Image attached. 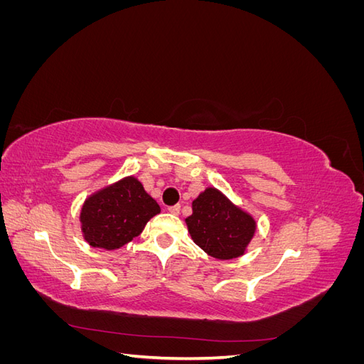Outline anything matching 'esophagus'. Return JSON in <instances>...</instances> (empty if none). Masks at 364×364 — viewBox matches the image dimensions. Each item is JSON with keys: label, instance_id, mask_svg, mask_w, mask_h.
I'll return each instance as SVG.
<instances>
[{"label": "esophagus", "instance_id": "34e87169", "mask_svg": "<svg viewBox=\"0 0 364 364\" xmlns=\"http://www.w3.org/2000/svg\"><path fill=\"white\" fill-rule=\"evenodd\" d=\"M181 211V205H174V206H168V213L173 215H178Z\"/></svg>", "mask_w": 364, "mask_h": 364}]
</instances>
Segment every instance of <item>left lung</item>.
Returning a JSON list of instances; mask_svg holds the SVG:
<instances>
[{
    "instance_id": "8db88e82",
    "label": "left lung",
    "mask_w": 364,
    "mask_h": 364,
    "mask_svg": "<svg viewBox=\"0 0 364 364\" xmlns=\"http://www.w3.org/2000/svg\"><path fill=\"white\" fill-rule=\"evenodd\" d=\"M193 214L185 218L194 243L215 259L245 255L257 232V220L214 186L193 200Z\"/></svg>"
}]
</instances>
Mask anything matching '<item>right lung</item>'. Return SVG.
<instances>
[{"instance_id": "1", "label": "right lung", "mask_w": 364, "mask_h": 364, "mask_svg": "<svg viewBox=\"0 0 364 364\" xmlns=\"http://www.w3.org/2000/svg\"><path fill=\"white\" fill-rule=\"evenodd\" d=\"M161 213L135 176H126L86 197L80 209L83 238L91 247L115 250L138 237Z\"/></svg>"}]
</instances>
